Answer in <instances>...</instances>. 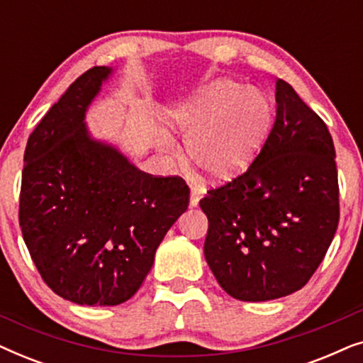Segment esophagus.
Here are the masks:
<instances>
[{
    "label": "esophagus",
    "instance_id": "obj_1",
    "mask_svg": "<svg viewBox=\"0 0 363 363\" xmlns=\"http://www.w3.org/2000/svg\"><path fill=\"white\" fill-rule=\"evenodd\" d=\"M200 198H201V191L196 190L195 186H191V191H190V206H198V203H200Z\"/></svg>",
    "mask_w": 363,
    "mask_h": 363
}]
</instances>
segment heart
<instances>
[{
	"instance_id": "b5f03b06",
	"label": "heart",
	"mask_w": 363,
	"mask_h": 363,
	"mask_svg": "<svg viewBox=\"0 0 363 363\" xmlns=\"http://www.w3.org/2000/svg\"><path fill=\"white\" fill-rule=\"evenodd\" d=\"M168 123L186 138L190 160L213 180L226 182L241 175L264 145L272 107L264 94L218 79L172 108Z\"/></svg>"
}]
</instances>
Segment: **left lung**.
<instances>
[{
  "label": "left lung",
  "instance_id": "8db88e82",
  "mask_svg": "<svg viewBox=\"0 0 363 363\" xmlns=\"http://www.w3.org/2000/svg\"><path fill=\"white\" fill-rule=\"evenodd\" d=\"M276 104V122L251 167L200 201L206 262L240 301L279 299L304 287L339 225L329 128L282 79Z\"/></svg>",
  "mask_w": 363,
  "mask_h": 363
}]
</instances>
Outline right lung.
Wrapping results in <instances>:
<instances>
[{
  "label": "right lung",
  "mask_w": 363,
  "mask_h": 363,
  "mask_svg": "<svg viewBox=\"0 0 363 363\" xmlns=\"http://www.w3.org/2000/svg\"><path fill=\"white\" fill-rule=\"evenodd\" d=\"M111 74L96 66L77 77L24 150L23 240L44 282L81 306L130 299L190 201L183 178L148 175L91 137L87 107Z\"/></svg>",
  "instance_id": "1"
}]
</instances>
